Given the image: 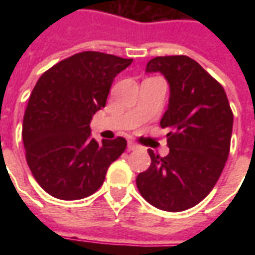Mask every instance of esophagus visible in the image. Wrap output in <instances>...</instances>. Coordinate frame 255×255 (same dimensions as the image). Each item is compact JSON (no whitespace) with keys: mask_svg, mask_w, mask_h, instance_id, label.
Listing matches in <instances>:
<instances>
[{"mask_svg":"<svg viewBox=\"0 0 255 255\" xmlns=\"http://www.w3.org/2000/svg\"><path fill=\"white\" fill-rule=\"evenodd\" d=\"M139 144L132 142V140H128V150H138Z\"/></svg>","mask_w":255,"mask_h":255,"instance_id":"1","label":"esophagus"}]
</instances>
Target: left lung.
<instances>
[{"instance_id":"left-lung-1","label":"left lung","mask_w":255,"mask_h":255,"mask_svg":"<svg viewBox=\"0 0 255 255\" xmlns=\"http://www.w3.org/2000/svg\"><path fill=\"white\" fill-rule=\"evenodd\" d=\"M146 72H160L169 84V104L160 126L169 154L149 150L147 171L139 173L140 195L157 209L183 212L212 191L230 154L234 115L223 86L187 56L150 60Z\"/></svg>"}]
</instances>
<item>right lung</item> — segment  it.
Here are the masks:
<instances>
[{
  "instance_id": "right-lung-1",
  "label": "right lung",
  "mask_w": 255,
  "mask_h": 255,
  "mask_svg": "<svg viewBox=\"0 0 255 255\" xmlns=\"http://www.w3.org/2000/svg\"><path fill=\"white\" fill-rule=\"evenodd\" d=\"M131 58L82 52L57 63L36 82L23 119L25 160L38 184L52 197L76 201L94 194L108 168L127 147L122 136L98 143L90 122L117 73Z\"/></svg>"
}]
</instances>
